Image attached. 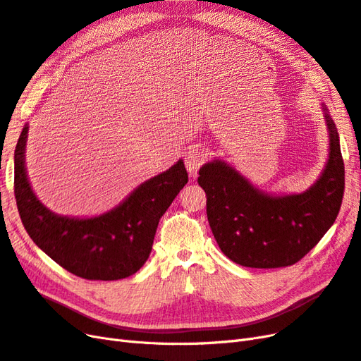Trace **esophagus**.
Listing matches in <instances>:
<instances>
[{"label": "esophagus", "mask_w": 361, "mask_h": 361, "mask_svg": "<svg viewBox=\"0 0 361 361\" xmlns=\"http://www.w3.org/2000/svg\"><path fill=\"white\" fill-rule=\"evenodd\" d=\"M204 160H205V154L202 152L201 148L192 147L188 149L186 156H184V163H186V169L192 178H195L198 175V171L202 166Z\"/></svg>", "instance_id": "esophagus-1"}]
</instances>
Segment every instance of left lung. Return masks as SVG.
I'll use <instances>...</instances> for the list:
<instances>
[{
	"label": "left lung",
	"mask_w": 361,
	"mask_h": 361,
	"mask_svg": "<svg viewBox=\"0 0 361 361\" xmlns=\"http://www.w3.org/2000/svg\"><path fill=\"white\" fill-rule=\"evenodd\" d=\"M329 152L321 177L305 192L267 193L214 159L198 183L207 195V218L221 251L246 267H284L300 262L324 238L341 210L345 166L333 118L322 104Z\"/></svg>",
	"instance_id": "obj_1"
}]
</instances>
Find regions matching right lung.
Segmentation results:
<instances>
[{
  "label": "right lung",
  "instance_id": "right-lung-1",
  "mask_svg": "<svg viewBox=\"0 0 361 361\" xmlns=\"http://www.w3.org/2000/svg\"><path fill=\"white\" fill-rule=\"evenodd\" d=\"M25 123L15 149V198L30 238L63 269L86 280L113 281L136 274L152 250L164 212L189 181L184 161L142 183L128 197L94 218H71L47 209L27 177Z\"/></svg>",
  "mask_w": 361,
  "mask_h": 361
}]
</instances>
